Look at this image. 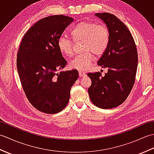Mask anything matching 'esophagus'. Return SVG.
<instances>
[{"mask_svg":"<svg viewBox=\"0 0 154 154\" xmlns=\"http://www.w3.org/2000/svg\"><path fill=\"white\" fill-rule=\"evenodd\" d=\"M79 75L80 77H83L84 76H85V73H84V72L82 71H79Z\"/></svg>","mask_w":154,"mask_h":154,"instance_id":"esophagus-1","label":"esophagus"}]
</instances>
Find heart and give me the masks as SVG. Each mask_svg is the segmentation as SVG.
I'll return each instance as SVG.
<instances>
[{
	"label": "heart",
	"instance_id": "obj_1",
	"mask_svg": "<svg viewBox=\"0 0 154 154\" xmlns=\"http://www.w3.org/2000/svg\"><path fill=\"white\" fill-rule=\"evenodd\" d=\"M70 34L73 40H83V54L77 55L69 63L71 69L85 71L89 67L93 60L92 52L97 56L103 55L109 46L110 32L104 24L92 22H81L71 29ZM57 45L62 54L71 56L73 54V42L65 36L58 39Z\"/></svg>",
	"mask_w": 154,
	"mask_h": 154
}]
</instances>
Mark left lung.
Instances as JSON below:
<instances>
[{
  "mask_svg": "<svg viewBox=\"0 0 154 154\" xmlns=\"http://www.w3.org/2000/svg\"><path fill=\"white\" fill-rule=\"evenodd\" d=\"M110 32V42L97 64L108 68L102 76L100 72L89 73L92 83L88 89L90 99L100 109H110L122 104L128 97L138 66V53L130 30L116 16L110 13H96Z\"/></svg>",
  "mask_w": 154,
  "mask_h": 154,
  "instance_id": "1",
  "label": "left lung"
}]
</instances>
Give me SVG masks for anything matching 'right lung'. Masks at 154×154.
Segmentation results:
<instances>
[{"label": "right lung", "instance_id": "right-lung-1", "mask_svg": "<svg viewBox=\"0 0 154 154\" xmlns=\"http://www.w3.org/2000/svg\"><path fill=\"white\" fill-rule=\"evenodd\" d=\"M73 21L64 15L42 18L29 29L20 45L16 65L23 90L32 105L42 112L63 110L78 79L76 69L57 72L67 64L57 40Z\"/></svg>", "mask_w": 154, "mask_h": 154}]
</instances>
